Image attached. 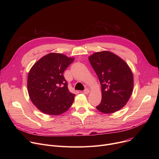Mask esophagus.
<instances>
[{
    "label": "esophagus",
    "mask_w": 159,
    "mask_h": 159,
    "mask_svg": "<svg viewBox=\"0 0 159 159\" xmlns=\"http://www.w3.org/2000/svg\"><path fill=\"white\" fill-rule=\"evenodd\" d=\"M89 92V89H88V88H86V89L84 90V91H83V93H84V94H88Z\"/></svg>",
    "instance_id": "obj_1"
}]
</instances>
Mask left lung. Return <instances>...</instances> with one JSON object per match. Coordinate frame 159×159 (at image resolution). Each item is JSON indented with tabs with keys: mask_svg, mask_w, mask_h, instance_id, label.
I'll return each instance as SVG.
<instances>
[{
	"mask_svg": "<svg viewBox=\"0 0 159 159\" xmlns=\"http://www.w3.org/2000/svg\"><path fill=\"white\" fill-rule=\"evenodd\" d=\"M102 88L101 102L96 107L104 113L120 110L132 93L133 77L128 65L110 52H97L89 57Z\"/></svg>",
	"mask_w": 159,
	"mask_h": 159,
	"instance_id": "1",
	"label": "left lung"
}]
</instances>
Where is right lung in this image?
<instances>
[{"label":"right lung","mask_w":159,"mask_h":159,"mask_svg":"<svg viewBox=\"0 0 159 159\" xmlns=\"http://www.w3.org/2000/svg\"><path fill=\"white\" fill-rule=\"evenodd\" d=\"M73 58L52 53L42 57L30 70L28 77L30 98L44 113L61 115L72 105L75 94L68 90L63 73Z\"/></svg>","instance_id":"add662e5"}]
</instances>
